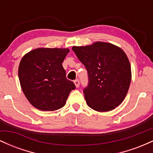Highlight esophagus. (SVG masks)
<instances>
[{"instance_id": "34e87169", "label": "esophagus", "mask_w": 153, "mask_h": 153, "mask_svg": "<svg viewBox=\"0 0 153 153\" xmlns=\"http://www.w3.org/2000/svg\"><path fill=\"white\" fill-rule=\"evenodd\" d=\"M74 83H75V85L76 88H78L79 85H80V81H79V80H78V79L75 80Z\"/></svg>"}]
</instances>
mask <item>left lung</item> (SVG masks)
Here are the masks:
<instances>
[{
  "label": "left lung",
  "mask_w": 153,
  "mask_h": 153,
  "mask_svg": "<svg viewBox=\"0 0 153 153\" xmlns=\"http://www.w3.org/2000/svg\"><path fill=\"white\" fill-rule=\"evenodd\" d=\"M72 50L86 68L88 85L84 89L87 105L106 112L119 106L127 96L131 80L127 54L113 44L96 42Z\"/></svg>",
  "instance_id": "1"
}]
</instances>
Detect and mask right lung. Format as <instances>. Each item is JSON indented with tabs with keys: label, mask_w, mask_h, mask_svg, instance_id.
Listing matches in <instances>:
<instances>
[{
	"label": "right lung",
	"mask_w": 153,
	"mask_h": 153,
	"mask_svg": "<svg viewBox=\"0 0 153 153\" xmlns=\"http://www.w3.org/2000/svg\"><path fill=\"white\" fill-rule=\"evenodd\" d=\"M69 52L68 48L42 47L30 51L21 59V87L29 103L37 109H59L75 88L73 82L66 78L62 65Z\"/></svg>",
	"instance_id": "obj_1"
}]
</instances>
